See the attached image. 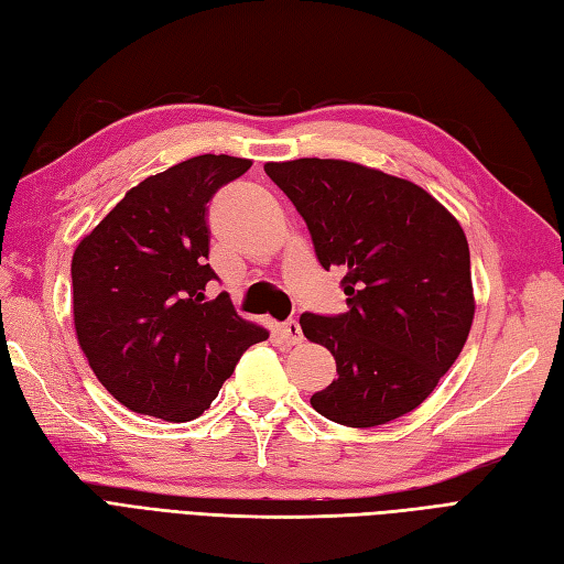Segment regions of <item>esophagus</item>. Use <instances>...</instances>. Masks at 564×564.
I'll return each mask as SVG.
<instances>
[{
	"label": "esophagus",
	"instance_id": "esophagus-1",
	"mask_svg": "<svg viewBox=\"0 0 564 564\" xmlns=\"http://www.w3.org/2000/svg\"><path fill=\"white\" fill-rule=\"evenodd\" d=\"M280 337L286 341V345H301V339H304V335H301L299 321H294V318L284 321V323L280 325Z\"/></svg>",
	"mask_w": 564,
	"mask_h": 564
}]
</instances>
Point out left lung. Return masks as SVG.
Listing matches in <instances>:
<instances>
[{
    "label": "left lung",
    "instance_id": "obj_1",
    "mask_svg": "<svg viewBox=\"0 0 564 564\" xmlns=\"http://www.w3.org/2000/svg\"><path fill=\"white\" fill-rule=\"evenodd\" d=\"M325 270L347 274V313L301 315L335 356L337 380L311 397L325 419L370 429L414 411L469 337L471 258L464 229L406 178L345 160L268 162Z\"/></svg>",
    "mask_w": 564,
    "mask_h": 564
}]
</instances>
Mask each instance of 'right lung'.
Instances as JSON below:
<instances>
[{"label": "right lung", "instance_id": "right-lung-1", "mask_svg": "<svg viewBox=\"0 0 564 564\" xmlns=\"http://www.w3.org/2000/svg\"><path fill=\"white\" fill-rule=\"evenodd\" d=\"M251 160L198 155L127 191L72 260L74 325L93 373L135 414L184 423L213 404L268 329L239 318L217 280L208 203Z\"/></svg>", "mask_w": 564, "mask_h": 564}]
</instances>
